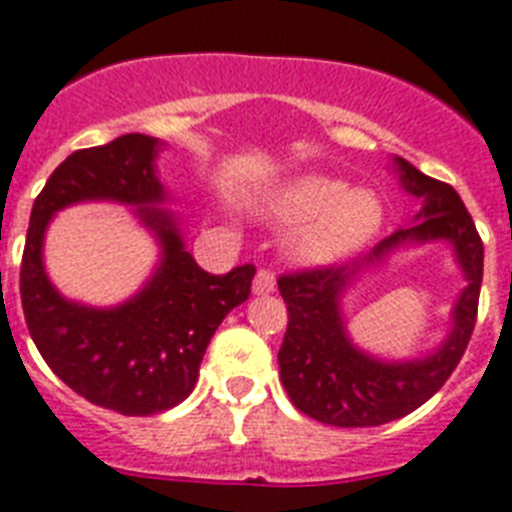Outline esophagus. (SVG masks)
Instances as JSON below:
<instances>
[{"mask_svg": "<svg viewBox=\"0 0 512 512\" xmlns=\"http://www.w3.org/2000/svg\"><path fill=\"white\" fill-rule=\"evenodd\" d=\"M272 290H275V275L269 269H259L256 277H253V293L256 296H267Z\"/></svg>", "mask_w": 512, "mask_h": 512, "instance_id": "34e87169", "label": "esophagus"}]
</instances>
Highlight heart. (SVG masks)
Instances as JSON below:
<instances>
[{"label": "heart", "instance_id": "obj_1", "mask_svg": "<svg viewBox=\"0 0 512 512\" xmlns=\"http://www.w3.org/2000/svg\"><path fill=\"white\" fill-rule=\"evenodd\" d=\"M251 208L264 219L298 224L290 256L304 267H325L362 251L378 235L386 206L375 190L309 171L253 195Z\"/></svg>", "mask_w": 512, "mask_h": 512}]
</instances>
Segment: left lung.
Wrapping results in <instances>:
<instances>
[{
  "label": "left lung",
  "instance_id": "1",
  "mask_svg": "<svg viewBox=\"0 0 512 512\" xmlns=\"http://www.w3.org/2000/svg\"><path fill=\"white\" fill-rule=\"evenodd\" d=\"M391 163L402 190L420 203L410 224L351 264L277 280L280 296L288 304V330L277 354L282 386L304 415L338 428H370L418 410L447 383L476 325L484 243L468 208L455 187L425 177L399 155ZM428 242H447L466 280L453 307L450 333L423 358L386 360L370 355L350 341L342 298L396 250Z\"/></svg>",
  "mask_w": 512,
  "mask_h": 512
}]
</instances>
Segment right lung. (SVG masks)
<instances>
[{
  "label": "right lung",
  "instance_id": "obj_1",
  "mask_svg": "<svg viewBox=\"0 0 512 512\" xmlns=\"http://www.w3.org/2000/svg\"><path fill=\"white\" fill-rule=\"evenodd\" d=\"M163 147L158 137L124 134L68 155L34 200L20 267L23 314L44 362L87 402L140 418L192 394L216 327L251 296L256 275L253 264L227 275H208L195 264L158 179ZM100 199L134 207L159 243L154 275L116 307L65 299L43 267V237L56 211Z\"/></svg>",
  "mask_w": 512,
  "mask_h": 512
}]
</instances>
